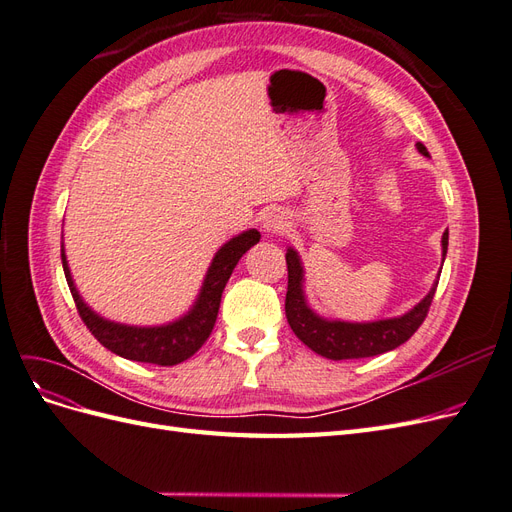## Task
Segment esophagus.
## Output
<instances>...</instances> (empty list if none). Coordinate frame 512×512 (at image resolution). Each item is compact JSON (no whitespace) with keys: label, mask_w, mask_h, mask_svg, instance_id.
Returning a JSON list of instances; mask_svg holds the SVG:
<instances>
[{"label":"esophagus","mask_w":512,"mask_h":512,"mask_svg":"<svg viewBox=\"0 0 512 512\" xmlns=\"http://www.w3.org/2000/svg\"><path fill=\"white\" fill-rule=\"evenodd\" d=\"M288 226V213L282 209H267L265 215H262V230L269 232V235H280Z\"/></svg>","instance_id":"obj_1"}]
</instances>
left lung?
Listing matches in <instances>:
<instances>
[{"label":"left lung","instance_id":"1","mask_svg":"<svg viewBox=\"0 0 512 512\" xmlns=\"http://www.w3.org/2000/svg\"><path fill=\"white\" fill-rule=\"evenodd\" d=\"M416 149L429 156L423 143H416ZM448 250V230L442 235V262ZM288 265V292H286V318L290 329L301 342L312 348L316 354L327 356L331 361L344 359H365L382 352L395 350L416 333L421 327L429 305L436 294L438 282L427 292V297L414 305L408 314L399 318H386L376 322H344V320H327L318 316L305 301L303 290V265L299 254L288 247L286 252Z\"/></svg>","mask_w":512,"mask_h":512}]
</instances>
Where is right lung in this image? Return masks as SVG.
I'll list each match as a JSON object with an SVG mask.
<instances>
[{
    "instance_id": "right-lung-1",
    "label": "right lung",
    "mask_w": 512,
    "mask_h": 512,
    "mask_svg": "<svg viewBox=\"0 0 512 512\" xmlns=\"http://www.w3.org/2000/svg\"><path fill=\"white\" fill-rule=\"evenodd\" d=\"M258 241L260 232L256 228H250L224 243L211 260L203 288H200L198 299L194 301L190 312L175 322L162 324V327H130V324H119L98 316L94 309L81 299L79 290L74 286L64 247H61V265H64L66 282L70 286L76 309H79V316L87 324L91 335H94L104 348L123 356V359L128 361L168 367L190 359V356L207 342V337L213 331L215 318H218L222 292L226 282L230 280L232 269L237 267L239 258Z\"/></svg>"
}]
</instances>
